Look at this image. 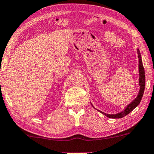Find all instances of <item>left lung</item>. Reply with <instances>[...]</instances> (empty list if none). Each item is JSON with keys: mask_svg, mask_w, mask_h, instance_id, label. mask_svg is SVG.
<instances>
[{"mask_svg": "<svg viewBox=\"0 0 154 154\" xmlns=\"http://www.w3.org/2000/svg\"><path fill=\"white\" fill-rule=\"evenodd\" d=\"M138 59H139V74H140V78H139V84H140V91L138 97H136V99L134 101H133L131 104L128 105L127 107L125 108V109L123 112H121L120 113L116 114V115H108V114H105L102 112H101L103 115H104L105 116L109 117V118H122L126 115H128L130 112H131L133 109L136 107L137 106L140 104V100H141L143 95L144 89H145V84H146V79H145V71H144V68L143 66L141 57H140V52L138 50Z\"/></svg>", "mask_w": 154, "mask_h": 154, "instance_id": "left-lung-1", "label": "left lung"}]
</instances>
